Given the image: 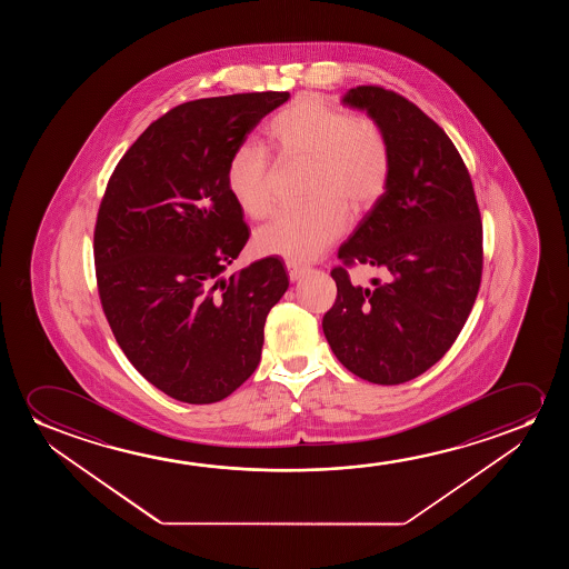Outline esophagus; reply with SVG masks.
<instances>
[{"label": "esophagus", "instance_id": "34e87169", "mask_svg": "<svg viewBox=\"0 0 569 569\" xmlns=\"http://www.w3.org/2000/svg\"><path fill=\"white\" fill-rule=\"evenodd\" d=\"M288 273H289V280L297 281L301 276H303L305 272H307V268L301 264H296V262H288Z\"/></svg>", "mask_w": 569, "mask_h": 569}]
</instances>
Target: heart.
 Here are the masks:
<instances>
[{
    "mask_svg": "<svg viewBox=\"0 0 569 569\" xmlns=\"http://www.w3.org/2000/svg\"><path fill=\"white\" fill-rule=\"evenodd\" d=\"M266 146L280 161H309L307 196L311 202L281 210L258 229L254 247L262 254L307 262L320 257L348 227V206L366 211L389 187L392 153L387 132L375 118L317 94H303L266 128ZM227 188L250 218L273 208L270 157L257 143H242L227 164Z\"/></svg>",
    "mask_w": 569,
    "mask_h": 569,
    "instance_id": "heart-1",
    "label": "heart"
}]
</instances>
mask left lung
I'll return each mask as SVG.
<instances>
[{"label": "left lung", "instance_id": "obj_1", "mask_svg": "<svg viewBox=\"0 0 569 569\" xmlns=\"http://www.w3.org/2000/svg\"><path fill=\"white\" fill-rule=\"evenodd\" d=\"M343 104L385 128L389 187L338 250V296L322 319L336 358L375 385H400L443 358L472 311L482 280V221L467 164L439 126L402 94L361 86ZM388 272L373 289L346 264Z\"/></svg>", "mask_w": 569, "mask_h": 569}]
</instances>
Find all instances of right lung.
<instances>
[{"label":"right lung","mask_w":569,"mask_h":569,"mask_svg":"<svg viewBox=\"0 0 569 569\" xmlns=\"http://www.w3.org/2000/svg\"><path fill=\"white\" fill-rule=\"evenodd\" d=\"M288 99L266 91L174 107L133 141L102 196V311L130 363L180 402H219L254 373L266 317L288 289L273 257L223 278L249 241L227 164Z\"/></svg>","instance_id":"obj_1"}]
</instances>
